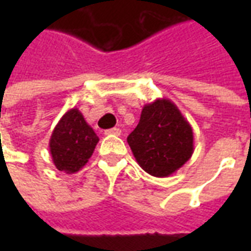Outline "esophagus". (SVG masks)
Listing matches in <instances>:
<instances>
[{"mask_svg": "<svg viewBox=\"0 0 251 251\" xmlns=\"http://www.w3.org/2000/svg\"><path fill=\"white\" fill-rule=\"evenodd\" d=\"M104 134H107V136H120L121 129L120 127H113V129H109V130L104 131Z\"/></svg>", "mask_w": 251, "mask_h": 251, "instance_id": "esophagus-1", "label": "esophagus"}]
</instances>
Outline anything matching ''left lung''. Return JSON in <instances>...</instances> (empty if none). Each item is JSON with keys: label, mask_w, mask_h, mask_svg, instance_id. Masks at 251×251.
<instances>
[{"label": "left lung", "mask_w": 251, "mask_h": 251, "mask_svg": "<svg viewBox=\"0 0 251 251\" xmlns=\"http://www.w3.org/2000/svg\"><path fill=\"white\" fill-rule=\"evenodd\" d=\"M136 161L156 177L179 171L194 153V131L169 99H156L144 106L140 122L127 137Z\"/></svg>", "instance_id": "left-lung-1"}]
</instances>
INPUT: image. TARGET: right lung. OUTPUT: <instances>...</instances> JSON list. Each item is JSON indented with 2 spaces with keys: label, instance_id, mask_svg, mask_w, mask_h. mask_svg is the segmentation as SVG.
Returning <instances> with one entry per match:
<instances>
[{
  "label": "right lung",
  "instance_id": "obj_1",
  "mask_svg": "<svg viewBox=\"0 0 251 251\" xmlns=\"http://www.w3.org/2000/svg\"><path fill=\"white\" fill-rule=\"evenodd\" d=\"M99 137L83 114L70 109L57 122L50 140V152L55 167L66 174H75L88 163Z\"/></svg>",
  "mask_w": 251,
  "mask_h": 251
}]
</instances>
